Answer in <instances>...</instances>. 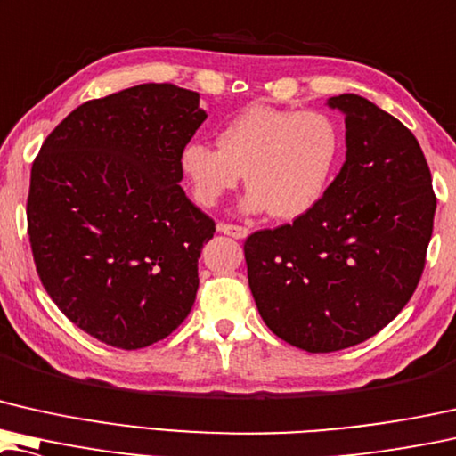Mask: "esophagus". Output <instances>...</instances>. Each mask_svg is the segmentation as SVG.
Listing matches in <instances>:
<instances>
[{"instance_id": "1", "label": "esophagus", "mask_w": 456, "mask_h": 456, "mask_svg": "<svg viewBox=\"0 0 456 456\" xmlns=\"http://www.w3.org/2000/svg\"><path fill=\"white\" fill-rule=\"evenodd\" d=\"M217 230H220L222 234L232 236V239H247V236H248V228L239 226V224L222 222V224H217Z\"/></svg>"}]
</instances>
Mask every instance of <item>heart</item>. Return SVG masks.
I'll list each match as a JSON object with an SVG mask.
<instances>
[{
  "mask_svg": "<svg viewBox=\"0 0 456 456\" xmlns=\"http://www.w3.org/2000/svg\"><path fill=\"white\" fill-rule=\"evenodd\" d=\"M216 143H191L183 151L197 201L216 206L244 173L248 193L242 208L289 220L308 212L325 191L339 131L325 113L253 104L224 125Z\"/></svg>",
  "mask_w": 456,
  "mask_h": 456,
  "instance_id": "obj_1",
  "label": "heart"
}]
</instances>
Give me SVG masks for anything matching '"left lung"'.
I'll list each match as a JSON object with an SVG mask.
<instances>
[{
    "label": "left lung",
    "mask_w": 456,
    "mask_h": 456,
    "mask_svg": "<svg viewBox=\"0 0 456 456\" xmlns=\"http://www.w3.org/2000/svg\"><path fill=\"white\" fill-rule=\"evenodd\" d=\"M346 115V162L313 208L244 242L248 286L277 338L310 354L358 346L411 298L426 265L436 195L415 135L358 94Z\"/></svg>",
    "instance_id": "obj_1"
}]
</instances>
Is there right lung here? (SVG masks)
I'll return each instance as SVG.
<instances>
[{
  "instance_id": "right-lung-1",
  "label": "right lung",
  "mask_w": 456,
  "mask_h": 456,
  "mask_svg": "<svg viewBox=\"0 0 456 456\" xmlns=\"http://www.w3.org/2000/svg\"><path fill=\"white\" fill-rule=\"evenodd\" d=\"M206 117L193 90L134 86L71 110L32 162L37 273L59 310L107 346H151L191 313L216 224L181 189V158Z\"/></svg>"
}]
</instances>
